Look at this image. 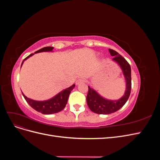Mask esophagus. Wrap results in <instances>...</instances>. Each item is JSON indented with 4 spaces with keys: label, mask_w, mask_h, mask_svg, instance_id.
<instances>
[{
    "label": "esophagus",
    "mask_w": 160,
    "mask_h": 160,
    "mask_svg": "<svg viewBox=\"0 0 160 160\" xmlns=\"http://www.w3.org/2000/svg\"><path fill=\"white\" fill-rule=\"evenodd\" d=\"M85 80L84 79H82V78H81V79H79L78 80H77V81H76V84H77V85H79L80 83H85Z\"/></svg>",
    "instance_id": "1"
}]
</instances>
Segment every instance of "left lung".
Segmentation results:
<instances>
[{
  "mask_svg": "<svg viewBox=\"0 0 160 160\" xmlns=\"http://www.w3.org/2000/svg\"><path fill=\"white\" fill-rule=\"evenodd\" d=\"M111 56H114L113 60L116 61L122 67L126 79V90L124 95L118 101L107 100L98 95L96 91L88 86V93L87 95V103L89 108L93 112L98 114H109L115 112L122 108L127 102L132 89L131 67L129 62L113 49H109Z\"/></svg>",
  "mask_w": 160,
  "mask_h": 160,
  "instance_id": "8db88e82",
  "label": "left lung"
}]
</instances>
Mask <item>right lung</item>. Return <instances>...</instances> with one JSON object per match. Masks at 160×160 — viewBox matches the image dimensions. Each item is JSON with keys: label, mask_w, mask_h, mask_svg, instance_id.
I'll list each match as a JSON object with an SVG mask.
<instances>
[{"label": "right lung", "mask_w": 160, "mask_h": 160, "mask_svg": "<svg viewBox=\"0 0 160 160\" xmlns=\"http://www.w3.org/2000/svg\"><path fill=\"white\" fill-rule=\"evenodd\" d=\"M53 49L52 47H43L42 49L38 50L35 53L40 52H48V51H52ZM34 55V53H32L30 55L27 57L25 59L23 60L21 66L23 63V62L25 61L28 58H29L32 55ZM75 88V84L72 85V86L69 87V88H67L66 89L62 91L61 93H58L54 98L52 99L44 101H37L32 100L31 99L27 98V97L22 93V95L24 98L25 99L27 102L28 103L32 108H33L35 110L38 111L42 114H52L58 113L61 111V110L63 109L65 107V105L68 101V98L71 91L73 89Z\"/></svg>", "instance_id": "obj_1"}]
</instances>
